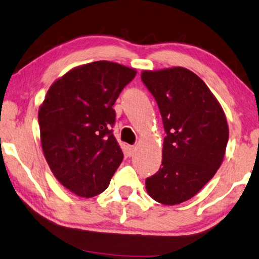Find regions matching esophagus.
<instances>
[{"label": "esophagus", "instance_id": "34e87169", "mask_svg": "<svg viewBox=\"0 0 259 259\" xmlns=\"http://www.w3.org/2000/svg\"><path fill=\"white\" fill-rule=\"evenodd\" d=\"M135 150H137V147H135V146H130V153H131V155H133L135 153Z\"/></svg>", "mask_w": 259, "mask_h": 259}]
</instances>
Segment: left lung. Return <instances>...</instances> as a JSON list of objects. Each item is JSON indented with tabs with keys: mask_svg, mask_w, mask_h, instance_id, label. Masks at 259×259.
Instances as JSON below:
<instances>
[{
	"mask_svg": "<svg viewBox=\"0 0 259 259\" xmlns=\"http://www.w3.org/2000/svg\"><path fill=\"white\" fill-rule=\"evenodd\" d=\"M141 79L160 109L165 138L162 164L146 190L163 205L189 200L220 168L229 138L220 103L202 79L183 67L143 70Z\"/></svg>",
	"mask_w": 259,
	"mask_h": 259,
	"instance_id": "left-lung-1",
	"label": "left lung"
}]
</instances>
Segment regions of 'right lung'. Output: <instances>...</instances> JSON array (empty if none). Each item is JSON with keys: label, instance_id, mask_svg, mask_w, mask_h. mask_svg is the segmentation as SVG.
I'll use <instances>...</instances> for the list:
<instances>
[{"label": "right lung", "instance_id": "obj_1", "mask_svg": "<svg viewBox=\"0 0 259 259\" xmlns=\"http://www.w3.org/2000/svg\"><path fill=\"white\" fill-rule=\"evenodd\" d=\"M135 74L110 61L77 66L50 87L39 107L44 156L55 178L78 197L105 191L124 158L111 130L112 106Z\"/></svg>", "mask_w": 259, "mask_h": 259}]
</instances>
